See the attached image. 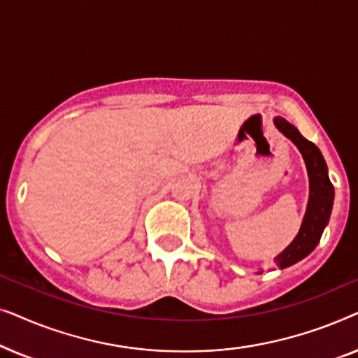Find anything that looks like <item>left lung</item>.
<instances>
[{
    "mask_svg": "<svg viewBox=\"0 0 358 358\" xmlns=\"http://www.w3.org/2000/svg\"><path fill=\"white\" fill-rule=\"evenodd\" d=\"M273 124L300 150L306 164L308 178H310V199H308L306 213L300 231L290 243V246L283 249L275 257L277 266L287 268L305 259L320 243L321 234L331 217L332 203H334V187H332L329 176H327V166L320 148L310 140H306L298 129L288 124L282 117H275Z\"/></svg>",
    "mask_w": 358,
    "mask_h": 358,
    "instance_id": "1",
    "label": "left lung"
}]
</instances>
